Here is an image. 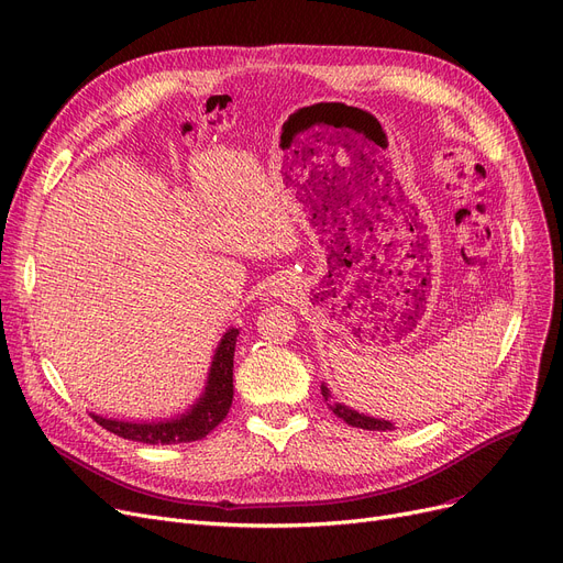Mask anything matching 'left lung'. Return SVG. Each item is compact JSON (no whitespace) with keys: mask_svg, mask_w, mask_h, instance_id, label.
<instances>
[{"mask_svg":"<svg viewBox=\"0 0 563 563\" xmlns=\"http://www.w3.org/2000/svg\"><path fill=\"white\" fill-rule=\"evenodd\" d=\"M322 396H324V400H327L329 409L335 413V417H338V419H342V421H345V423H347V426H352V428H363V430H394V423H390V421L365 417V413H358L356 409H350L347 405H342V402L331 400V394H329L327 384H322Z\"/></svg>","mask_w":563,"mask_h":563,"instance_id":"1","label":"left lung"}]
</instances>
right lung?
Returning <instances> with one entry per match:
<instances>
[{
  "instance_id": "obj_1",
  "label": "right lung",
  "mask_w": 563,
  "mask_h": 563,
  "mask_svg": "<svg viewBox=\"0 0 563 563\" xmlns=\"http://www.w3.org/2000/svg\"><path fill=\"white\" fill-rule=\"evenodd\" d=\"M239 329H230L221 345H218L211 371L207 377L205 394L198 398L186 413L169 421H156V423H133V421H117L106 419L99 413H91V419L103 426L106 430L133 439V442L142 444H186L198 442V439L207 437L218 423H221L232 405L234 384H232V368H234V347H236Z\"/></svg>"
}]
</instances>
